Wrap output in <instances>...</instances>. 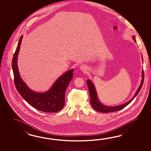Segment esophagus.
<instances>
[{
  "label": "esophagus",
  "instance_id": "esophagus-1",
  "mask_svg": "<svg viewBox=\"0 0 151 151\" xmlns=\"http://www.w3.org/2000/svg\"><path fill=\"white\" fill-rule=\"evenodd\" d=\"M82 70H83V68H82Z\"/></svg>",
  "mask_w": 151,
  "mask_h": 151
}]
</instances>
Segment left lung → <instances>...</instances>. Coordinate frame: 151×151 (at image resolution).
I'll use <instances>...</instances> for the list:
<instances>
[{"label":"left lung","mask_w":151,"mask_h":151,"mask_svg":"<svg viewBox=\"0 0 151 151\" xmlns=\"http://www.w3.org/2000/svg\"><path fill=\"white\" fill-rule=\"evenodd\" d=\"M133 39L135 41L134 36L133 37ZM142 82H141V85L139 87V88L137 90V92L135 94L134 96L133 97V98L131 100H129L127 103H125L122 105H119L117 106H104L102 105L101 103L99 101V100L98 99L97 97V94L96 93V90L95 89V87L94 86L93 83L92 81H91L90 80H88L87 81V86L88 87V90H89V93H90V103L91 104V106H92L94 109H95L96 111L102 113H110L113 112H116L118 111L119 110L124 109L125 107L126 106H127L129 103L131 102L133 100L135 96L138 94L140 91L141 90V87L142 86L143 83H144V71H142Z\"/></svg>","instance_id":"1"}]
</instances>
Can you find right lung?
<instances>
[{"instance_id":"add662e5","label":"right lung","mask_w":151,"mask_h":151,"mask_svg":"<svg viewBox=\"0 0 151 151\" xmlns=\"http://www.w3.org/2000/svg\"><path fill=\"white\" fill-rule=\"evenodd\" d=\"M22 38L23 35L20 38L12 61L14 81L17 90L21 96L35 109L44 112H58L64 106L65 91L73 78V69L68 71L59 77L51 89L46 92L36 93L30 90L21 79L17 68V57Z\"/></svg>"}]
</instances>
